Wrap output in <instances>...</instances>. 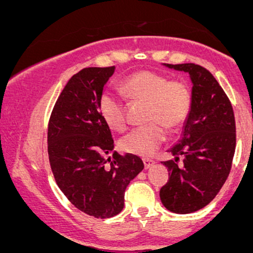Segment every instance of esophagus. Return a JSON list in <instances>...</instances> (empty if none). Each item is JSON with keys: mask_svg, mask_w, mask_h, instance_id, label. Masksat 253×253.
<instances>
[{"mask_svg": "<svg viewBox=\"0 0 253 253\" xmlns=\"http://www.w3.org/2000/svg\"><path fill=\"white\" fill-rule=\"evenodd\" d=\"M143 162H144L145 169H149V168H151L153 164H155V161H152V159L150 158H144Z\"/></svg>", "mask_w": 253, "mask_h": 253, "instance_id": "34e87169", "label": "esophagus"}]
</instances>
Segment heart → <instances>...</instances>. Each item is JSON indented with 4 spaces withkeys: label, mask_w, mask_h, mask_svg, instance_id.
Segmentation results:
<instances>
[{
    "label": "heart",
    "mask_w": 253,
    "mask_h": 253,
    "mask_svg": "<svg viewBox=\"0 0 253 253\" xmlns=\"http://www.w3.org/2000/svg\"><path fill=\"white\" fill-rule=\"evenodd\" d=\"M121 90L132 101L146 102L145 121L147 125L133 129L120 141L125 152L150 156L165 139V126L176 130L183 126L190 114L193 94L189 84L171 80L159 72L139 70L124 78ZM101 118L110 128H126L124 100L119 95L104 92L98 100Z\"/></svg>",
    "instance_id": "b5f03b06"
}]
</instances>
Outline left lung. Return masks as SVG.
<instances>
[{"instance_id": "left-lung-1", "label": "left lung", "mask_w": 253, "mask_h": 253, "mask_svg": "<svg viewBox=\"0 0 253 253\" xmlns=\"http://www.w3.org/2000/svg\"><path fill=\"white\" fill-rule=\"evenodd\" d=\"M165 65L190 75L193 104L181 139L168 151L175 159L163 162L169 179L159 196L168 211L188 214L206 207L227 179L236 151V119L228 96L207 69L193 63Z\"/></svg>"}]
</instances>
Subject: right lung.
Returning a JSON list of instances; mask_svg holds the SVG:
<instances>
[{
	"mask_svg": "<svg viewBox=\"0 0 253 253\" xmlns=\"http://www.w3.org/2000/svg\"><path fill=\"white\" fill-rule=\"evenodd\" d=\"M115 66L85 68L60 92L47 127V152L58 187L77 210L97 219L124 210L125 190L144 169L138 156L114 152L98 100Z\"/></svg>",
	"mask_w": 253,
	"mask_h": 253,
	"instance_id": "1",
	"label": "right lung"
}]
</instances>
